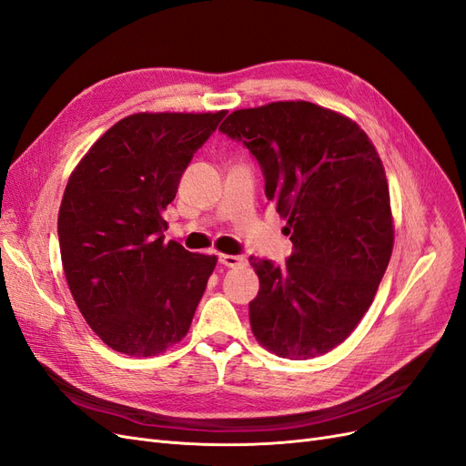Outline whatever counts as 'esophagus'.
Wrapping results in <instances>:
<instances>
[{
  "label": "esophagus",
  "mask_w": 466,
  "mask_h": 466,
  "mask_svg": "<svg viewBox=\"0 0 466 466\" xmlns=\"http://www.w3.org/2000/svg\"><path fill=\"white\" fill-rule=\"evenodd\" d=\"M219 264L228 266V268H237V266L245 264V258L238 255H219Z\"/></svg>",
  "instance_id": "esophagus-1"
}]
</instances>
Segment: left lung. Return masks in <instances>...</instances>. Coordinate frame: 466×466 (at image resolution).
<instances>
[{
  "instance_id": "left-lung-1",
  "label": "left lung",
  "mask_w": 466,
  "mask_h": 466,
  "mask_svg": "<svg viewBox=\"0 0 466 466\" xmlns=\"http://www.w3.org/2000/svg\"><path fill=\"white\" fill-rule=\"evenodd\" d=\"M219 132L258 161L293 243L284 266L248 258L260 279L250 329L279 358L327 354L358 327L390 260L383 163L356 122L305 101L235 110Z\"/></svg>"
}]
</instances>
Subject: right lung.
<instances>
[{"label":"right lung","mask_w":466,"mask_h":466,"mask_svg":"<svg viewBox=\"0 0 466 466\" xmlns=\"http://www.w3.org/2000/svg\"><path fill=\"white\" fill-rule=\"evenodd\" d=\"M225 110L126 116L81 159L64 192L58 238L69 291L112 350L147 358L190 329L218 258L165 243L163 209Z\"/></svg>","instance_id":"right-lung-1"}]
</instances>
